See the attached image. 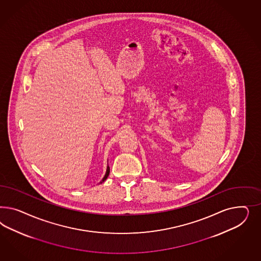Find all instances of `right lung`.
<instances>
[{"label": "right lung", "instance_id": "right-lung-1", "mask_svg": "<svg viewBox=\"0 0 261 261\" xmlns=\"http://www.w3.org/2000/svg\"><path fill=\"white\" fill-rule=\"evenodd\" d=\"M109 173H110V167H109V166H107V170H106V174H105V176L103 177V179L102 180H101V182H100V184H101V182H104V181H105V180L107 179V177L109 176Z\"/></svg>", "mask_w": 261, "mask_h": 261}]
</instances>
